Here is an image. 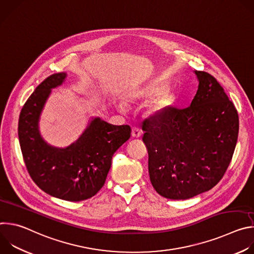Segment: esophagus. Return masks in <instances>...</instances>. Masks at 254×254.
Returning <instances> with one entry per match:
<instances>
[{
  "instance_id": "esophagus-1",
  "label": "esophagus",
  "mask_w": 254,
  "mask_h": 254,
  "mask_svg": "<svg viewBox=\"0 0 254 254\" xmlns=\"http://www.w3.org/2000/svg\"><path fill=\"white\" fill-rule=\"evenodd\" d=\"M131 135H132L133 137H139V136L141 135V130H140V128L137 127H132V129H131Z\"/></svg>"
}]
</instances>
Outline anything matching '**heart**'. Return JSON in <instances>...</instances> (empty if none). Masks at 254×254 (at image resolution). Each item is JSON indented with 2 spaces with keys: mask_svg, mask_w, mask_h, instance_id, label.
Wrapping results in <instances>:
<instances>
[{
  "mask_svg": "<svg viewBox=\"0 0 254 254\" xmlns=\"http://www.w3.org/2000/svg\"><path fill=\"white\" fill-rule=\"evenodd\" d=\"M164 88L165 86L163 84L153 82L138 89L135 92V96L143 99H150L158 95L152 105L153 112L158 114H164L168 112L175 103V95L173 92L169 90H164L162 93L160 92Z\"/></svg>",
  "mask_w": 254,
  "mask_h": 254,
  "instance_id": "heart-1",
  "label": "heart"
}]
</instances>
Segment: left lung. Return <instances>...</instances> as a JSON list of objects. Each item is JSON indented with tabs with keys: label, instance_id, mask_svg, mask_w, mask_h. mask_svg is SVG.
<instances>
[{
	"label": "left lung",
	"instance_id": "1",
	"mask_svg": "<svg viewBox=\"0 0 254 254\" xmlns=\"http://www.w3.org/2000/svg\"><path fill=\"white\" fill-rule=\"evenodd\" d=\"M198 90L190 106L143 123L149 174L161 196L185 200L209 191L224 176L234 153L238 114L214 76L195 70Z\"/></svg>",
	"mask_w": 254,
	"mask_h": 254
}]
</instances>
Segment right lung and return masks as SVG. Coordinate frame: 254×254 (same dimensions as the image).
<instances>
[{
    "instance_id": "1",
    "label": "right lung",
    "mask_w": 254,
    "mask_h": 254,
    "mask_svg": "<svg viewBox=\"0 0 254 254\" xmlns=\"http://www.w3.org/2000/svg\"><path fill=\"white\" fill-rule=\"evenodd\" d=\"M66 73L42 81L24 104L18 126L23 159L32 180L45 193L71 202L91 198L104 185L117 150L130 137L129 126H113L95 118L79 138L65 149L54 148L41 137L38 122L51 89Z\"/></svg>"
}]
</instances>
